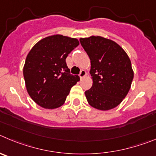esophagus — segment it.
Wrapping results in <instances>:
<instances>
[{"mask_svg": "<svg viewBox=\"0 0 156 156\" xmlns=\"http://www.w3.org/2000/svg\"><path fill=\"white\" fill-rule=\"evenodd\" d=\"M86 76V71H85V70H81V72H80L79 74V77L81 79H82V78H84Z\"/></svg>", "mask_w": 156, "mask_h": 156, "instance_id": "1", "label": "esophagus"}]
</instances>
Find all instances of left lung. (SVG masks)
<instances>
[{"instance_id":"left-lung-1","label":"left lung","mask_w":156,"mask_h":156,"mask_svg":"<svg viewBox=\"0 0 156 156\" xmlns=\"http://www.w3.org/2000/svg\"><path fill=\"white\" fill-rule=\"evenodd\" d=\"M80 43L91 61L92 86L85 94L90 106L109 110L126 97L134 78L131 63L120 45L102 36L81 38Z\"/></svg>"}]
</instances>
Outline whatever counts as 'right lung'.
Instances as JSON below:
<instances>
[{"label":"right lung","instance_id":"add662e5","mask_svg":"<svg viewBox=\"0 0 156 156\" xmlns=\"http://www.w3.org/2000/svg\"><path fill=\"white\" fill-rule=\"evenodd\" d=\"M78 45L75 38L54 35L40 40L28 54L23 68L26 89L41 107L62 106L71 87L79 81L66 64L68 55Z\"/></svg>","mask_w":156,"mask_h":156}]
</instances>
